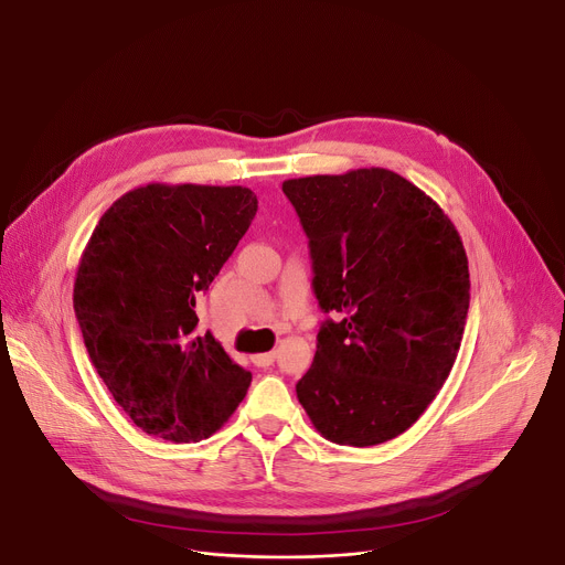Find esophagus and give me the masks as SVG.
<instances>
[{
	"instance_id": "1",
	"label": "esophagus",
	"mask_w": 565,
	"mask_h": 565,
	"mask_svg": "<svg viewBox=\"0 0 565 565\" xmlns=\"http://www.w3.org/2000/svg\"><path fill=\"white\" fill-rule=\"evenodd\" d=\"M275 359H277V352L273 350V352H263V354H254L252 356V361L258 365V367H268V365H273L275 363Z\"/></svg>"
}]
</instances>
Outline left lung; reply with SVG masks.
Returning a JSON list of instances; mask_svg holds the SVG:
<instances>
[{
    "label": "left lung",
    "instance_id": "1",
    "mask_svg": "<svg viewBox=\"0 0 565 565\" xmlns=\"http://www.w3.org/2000/svg\"><path fill=\"white\" fill-rule=\"evenodd\" d=\"M327 320L297 399L331 443L370 447L416 423L452 370L470 305L457 227L386 168L286 179Z\"/></svg>",
    "mask_w": 565,
    "mask_h": 565
}]
</instances>
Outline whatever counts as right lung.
Listing matches in <instances>:
<instances>
[{
  "label": "right lung",
  "instance_id": "right-lung-1",
  "mask_svg": "<svg viewBox=\"0 0 565 565\" xmlns=\"http://www.w3.org/2000/svg\"><path fill=\"white\" fill-rule=\"evenodd\" d=\"M245 185L147 183L99 217L74 279L88 356L145 434L200 443L232 418L252 372L213 333L195 302L256 215Z\"/></svg>",
  "mask_w": 565,
  "mask_h": 565
}]
</instances>
